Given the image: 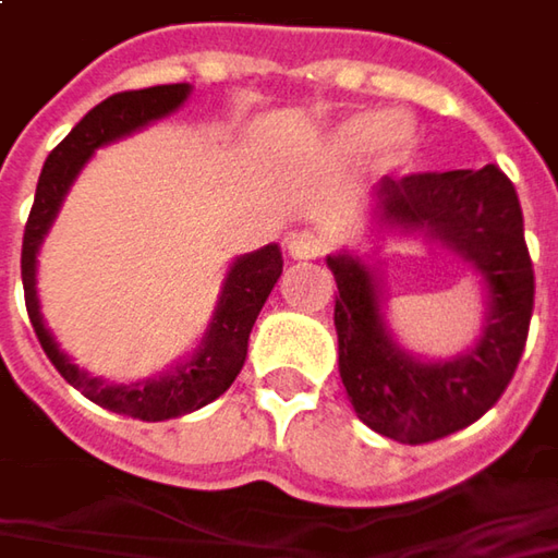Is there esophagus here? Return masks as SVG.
Segmentation results:
<instances>
[{
  "label": "esophagus",
  "instance_id": "esophagus-1",
  "mask_svg": "<svg viewBox=\"0 0 558 558\" xmlns=\"http://www.w3.org/2000/svg\"><path fill=\"white\" fill-rule=\"evenodd\" d=\"M286 245H289V254L294 260H313V257H323L329 251V242L319 232H311V229L291 232Z\"/></svg>",
  "mask_w": 558,
  "mask_h": 558
}]
</instances>
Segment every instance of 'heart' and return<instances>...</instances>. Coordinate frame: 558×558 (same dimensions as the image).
<instances>
[{"label": "heart", "mask_w": 558, "mask_h": 558, "mask_svg": "<svg viewBox=\"0 0 558 558\" xmlns=\"http://www.w3.org/2000/svg\"><path fill=\"white\" fill-rule=\"evenodd\" d=\"M407 136L410 130H403V123L395 114H360L338 130L335 142L344 155H366L381 145H403Z\"/></svg>", "instance_id": "obj_1"}]
</instances>
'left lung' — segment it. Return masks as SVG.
I'll use <instances>...</instances> for the list:
<instances>
[{"mask_svg":"<svg viewBox=\"0 0 558 558\" xmlns=\"http://www.w3.org/2000/svg\"><path fill=\"white\" fill-rule=\"evenodd\" d=\"M378 214L425 229L465 254L487 286V326L475 351L450 363H418L385 332L373 272L338 254L332 269L338 373L354 413L400 444H432L482 418L512 381L534 311V267L515 185L500 167L410 173L378 185Z\"/></svg>","mask_w":558,"mask_h":558,"instance_id":"1","label":"left lung"}]
</instances>
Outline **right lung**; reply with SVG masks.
<instances>
[{
    "mask_svg": "<svg viewBox=\"0 0 558 558\" xmlns=\"http://www.w3.org/2000/svg\"><path fill=\"white\" fill-rule=\"evenodd\" d=\"M189 96V83H170V86H148V89H126L114 93L101 105H96L86 118L76 123L64 140L54 145L46 158V167L36 183V198H33L31 217L24 226V245H21V279H24V301H27V316L33 323V332L39 338L46 356L61 373L64 381H71L83 397L93 403L120 413V416L142 418V422H161V418H177L185 413L202 410L204 403L217 400L226 388L235 381L247 354V335L257 319V313L269 298L282 272V254L279 245H267L242 260H235L229 276H226L223 298L217 316L210 323L207 341L202 351L183 363L177 373L163 375L158 381H140L133 388H114L101 385L98 378L80 373L68 356L58 351L52 335L46 332L43 316H39V301H36V251L43 245V235L49 232L54 214L61 207V198L80 173V167L93 158L98 145L114 142L133 130H140L151 120L163 118L177 111Z\"/></svg>",
    "mask_w": 558,
    "mask_h": 558,
    "instance_id": "1",
    "label": "right lung"
}]
</instances>
